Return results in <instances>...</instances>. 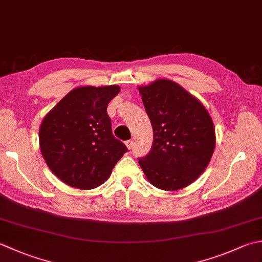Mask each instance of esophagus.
<instances>
[{
  "mask_svg": "<svg viewBox=\"0 0 262 262\" xmlns=\"http://www.w3.org/2000/svg\"><path fill=\"white\" fill-rule=\"evenodd\" d=\"M125 144H126V146H127V148H128V150H130V148L133 147V141H126L125 142Z\"/></svg>",
  "mask_w": 262,
  "mask_h": 262,
  "instance_id": "esophagus-1",
  "label": "esophagus"
}]
</instances>
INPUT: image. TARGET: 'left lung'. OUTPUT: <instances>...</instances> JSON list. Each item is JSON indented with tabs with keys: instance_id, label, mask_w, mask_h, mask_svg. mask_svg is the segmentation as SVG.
Instances as JSON below:
<instances>
[{
	"instance_id": "left-lung-1",
	"label": "left lung",
	"mask_w": 262,
	"mask_h": 262,
	"mask_svg": "<svg viewBox=\"0 0 262 262\" xmlns=\"http://www.w3.org/2000/svg\"><path fill=\"white\" fill-rule=\"evenodd\" d=\"M153 129L152 148L138 160L147 181L163 191L191 185L206 170L216 146L208 110L170 79L138 86Z\"/></svg>"
}]
</instances>
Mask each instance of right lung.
Wrapping results in <instances>:
<instances>
[{
	"label": "right lung",
	"instance_id": "right-lung-1",
	"mask_svg": "<svg viewBox=\"0 0 262 262\" xmlns=\"http://www.w3.org/2000/svg\"><path fill=\"white\" fill-rule=\"evenodd\" d=\"M118 85L79 86L51 109L39 127L46 165L69 186L92 189L103 184L127 147L112 135L106 107Z\"/></svg>",
	"mask_w": 262,
	"mask_h": 262
}]
</instances>
